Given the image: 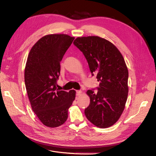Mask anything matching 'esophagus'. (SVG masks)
<instances>
[{
  "instance_id": "1",
  "label": "esophagus",
  "mask_w": 156,
  "mask_h": 156,
  "mask_svg": "<svg viewBox=\"0 0 156 156\" xmlns=\"http://www.w3.org/2000/svg\"><path fill=\"white\" fill-rule=\"evenodd\" d=\"M81 93H82V91H81V90H76V95H77V96H80V95L81 94Z\"/></svg>"
}]
</instances>
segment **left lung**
<instances>
[{
    "mask_svg": "<svg viewBox=\"0 0 156 156\" xmlns=\"http://www.w3.org/2000/svg\"><path fill=\"white\" fill-rule=\"evenodd\" d=\"M82 52L99 87L87 92L90 102L85 109L87 118L99 128H108L119 119L127 100L128 71L116 47L97 36L78 37L73 42Z\"/></svg>",
    "mask_w": 156,
    "mask_h": 156,
    "instance_id": "8db88e82",
    "label": "left lung"
}]
</instances>
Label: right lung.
<instances>
[{
	"mask_svg": "<svg viewBox=\"0 0 156 156\" xmlns=\"http://www.w3.org/2000/svg\"><path fill=\"white\" fill-rule=\"evenodd\" d=\"M75 39L68 35L53 34L41 38L28 54L24 82L33 111L42 123L59 126L68 118V109L76 92L60 90L57 87L61 61Z\"/></svg>",
	"mask_w": 156,
	"mask_h": 156,
	"instance_id": "add662e5",
	"label": "right lung"
}]
</instances>
